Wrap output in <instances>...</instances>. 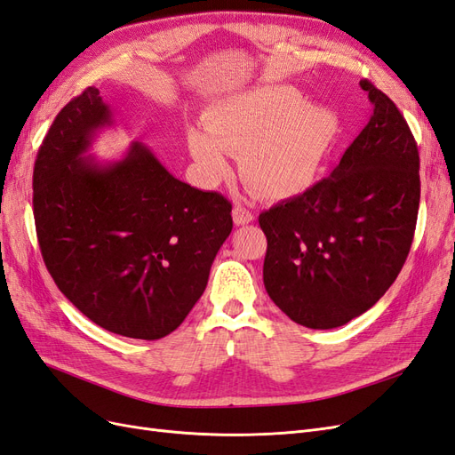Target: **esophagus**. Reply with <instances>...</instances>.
I'll return each mask as SVG.
<instances>
[{"instance_id":"obj_1","label":"esophagus","mask_w":455,"mask_h":455,"mask_svg":"<svg viewBox=\"0 0 455 455\" xmlns=\"http://www.w3.org/2000/svg\"><path fill=\"white\" fill-rule=\"evenodd\" d=\"M233 220H235L237 226H244L252 222L254 214L249 209H244L243 204H235V209H233Z\"/></svg>"}]
</instances>
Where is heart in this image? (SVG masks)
<instances>
[{"label": "heart", "instance_id": "1", "mask_svg": "<svg viewBox=\"0 0 455 455\" xmlns=\"http://www.w3.org/2000/svg\"><path fill=\"white\" fill-rule=\"evenodd\" d=\"M206 125L188 131V146L203 180H228L233 154L259 196L291 199L307 191L332 148L339 121L332 108L307 104L296 89L275 85L216 102Z\"/></svg>", "mask_w": 455, "mask_h": 455}]
</instances>
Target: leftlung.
Wrapping results in <instances>:
<instances>
[{"label":"left lung","mask_w":455,"mask_h":455,"mask_svg":"<svg viewBox=\"0 0 455 455\" xmlns=\"http://www.w3.org/2000/svg\"><path fill=\"white\" fill-rule=\"evenodd\" d=\"M370 121L336 169L261 212L264 284L301 326L338 328L387 292L408 258L419 209V151L387 94L361 81Z\"/></svg>","instance_id":"obj_1"}]
</instances>
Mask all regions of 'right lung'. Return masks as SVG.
Segmentation results:
<instances>
[{
  "instance_id": "right-lung-1",
  "label": "right lung",
  "mask_w": 455,
  "mask_h": 455,
  "mask_svg": "<svg viewBox=\"0 0 455 455\" xmlns=\"http://www.w3.org/2000/svg\"><path fill=\"white\" fill-rule=\"evenodd\" d=\"M112 125L89 87L54 117L34 164L41 256L59 291L109 332L159 339L184 323L229 237L231 203L174 178L134 142L121 161L85 159Z\"/></svg>"
}]
</instances>
